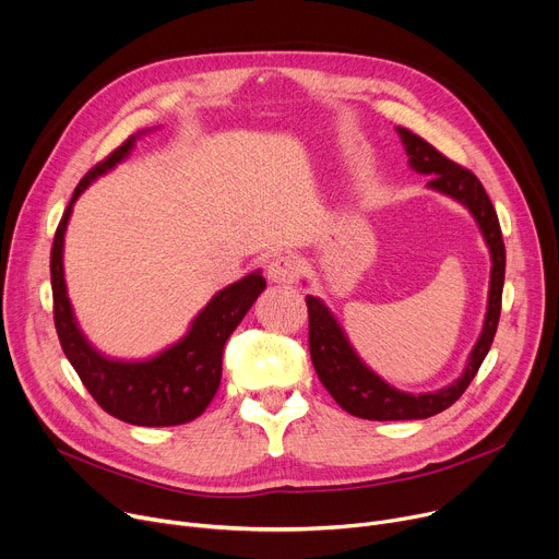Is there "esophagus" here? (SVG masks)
<instances>
[{
    "mask_svg": "<svg viewBox=\"0 0 559 559\" xmlns=\"http://www.w3.org/2000/svg\"><path fill=\"white\" fill-rule=\"evenodd\" d=\"M299 276V260L289 253H278L270 260L267 265V278L278 285H289Z\"/></svg>",
    "mask_w": 559,
    "mask_h": 559,
    "instance_id": "obj_1",
    "label": "esophagus"
}]
</instances>
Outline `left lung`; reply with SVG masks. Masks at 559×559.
Wrapping results in <instances>:
<instances>
[{
	"instance_id": "left-lung-1",
	"label": "left lung",
	"mask_w": 559,
	"mask_h": 559,
	"mask_svg": "<svg viewBox=\"0 0 559 559\" xmlns=\"http://www.w3.org/2000/svg\"><path fill=\"white\" fill-rule=\"evenodd\" d=\"M397 134L404 143L408 166L420 175H431V179L427 181L429 189L461 202L474 215L483 238H486L492 258L488 312L486 321H483L480 337L469 353L463 376L454 384L440 391L414 395L393 389L380 376H376L359 359L346 337V332L323 306V301H319L317 296H306L310 317V357L317 376L344 412L364 420H423L452 406L478 373L483 359H486L495 342L506 278V247L501 238L499 217L486 189H483V183L472 170L438 153L431 143H427L412 130L397 128Z\"/></svg>"
}]
</instances>
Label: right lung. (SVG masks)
<instances>
[{
  "mask_svg": "<svg viewBox=\"0 0 559 559\" xmlns=\"http://www.w3.org/2000/svg\"><path fill=\"white\" fill-rule=\"evenodd\" d=\"M136 139L139 134L130 136L115 153L96 164L81 179L62 213L51 247L53 321L67 359L76 368L81 382L103 412L139 427H173L191 423L204 414L222 380L225 344L267 283L260 272H253L217 292L193 319L186 337L153 359H109L85 340L76 317H73L64 285L62 247L67 222L73 202L96 177L121 164L130 155Z\"/></svg>",
  "mask_w": 559,
  "mask_h": 559,
  "instance_id": "obj_1",
  "label": "right lung"
}]
</instances>
